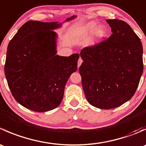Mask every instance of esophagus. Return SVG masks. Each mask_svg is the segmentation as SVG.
Segmentation results:
<instances>
[{"label":"esophagus","mask_w":146,"mask_h":146,"mask_svg":"<svg viewBox=\"0 0 146 146\" xmlns=\"http://www.w3.org/2000/svg\"><path fill=\"white\" fill-rule=\"evenodd\" d=\"M82 63V59L81 58H79V59H78V67H80V65H81V64Z\"/></svg>","instance_id":"1"}]
</instances>
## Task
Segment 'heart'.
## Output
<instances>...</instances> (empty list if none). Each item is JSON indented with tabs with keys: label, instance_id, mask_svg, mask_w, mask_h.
<instances>
[{
	"label": "heart",
	"instance_id": "heart-1",
	"mask_svg": "<svg viewBox=\"0 0 146 146\" xmlns=\"http://www.w3.org/2000/svg\"><path fill=\"white\" fill-rule=\"evenodd\" d=\"M96 30L95 31L94 29ZM95 31V36L96 37L97 40H101L105 36L106 34H107V28L104 25H99L97 27V23L96 22H90L88 23L85 27L83 28L82 30V35L84 36H87Z\"/></svg>",
	"mask_w": 146,
	"mask_h": 146
}]
</instances>
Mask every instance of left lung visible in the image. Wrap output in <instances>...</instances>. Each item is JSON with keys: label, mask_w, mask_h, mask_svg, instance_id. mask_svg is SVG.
I'll use <instances>...</instances> for the list:
<instances>
[{"label": "left lung", "mask_w": 146, "mask_h": 146, "mask_svg": "<svg viewBox=\"0 0 146 146\" xmlns=\"http://www.w3.org/2000/svg\"><path fill=\"white\" fill-rule=\"evenodd\" d=\"M111 28L107 39L80 51L79 67L87 100L100 109L116 108L136 92L143 70V46L126 23L107 20Z\"/></svg>", "instance_id": "obj_1"}]
</instances>
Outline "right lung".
Segmentation results:
<instances>
[{
    "label": "right lung",
    "instance_id": "obj_1",
    "mask_svg": "<svg viewBox=\"0 0 146 146\" xmlns=\"http://www.w3.org/2000/svg\"><path fill=\"white\" fill-rule=\"evenodd\" d=\"M61 25L57 22L28 21L8 46L5 75L12 95L22 106L36 112L61 104L65 85L78 69V54L56 55L57 35L53 29Z\"/></svg>",
    "mask_w": 146,
    "mask_h": 146
}]
</instances>
